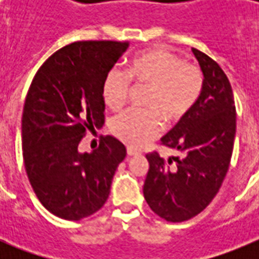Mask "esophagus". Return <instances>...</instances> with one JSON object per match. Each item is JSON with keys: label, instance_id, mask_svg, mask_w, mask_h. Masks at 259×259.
Wrapping results in <instances>:
<instances>
[{"label": "esophagus", "instance_id": "esophagus-1", "mask_svg": "<svg viewBox=\"0 0 259 259\" xmlns=\"http://www.w3.org/2000/svg\"><path fill=\"white\" fill-rule=\"evenodd\" d=\"M138 152L137 150L132 149V148H127V156H137Z\"/></svg>", "mask_w": 259, "mask_h": 259}]
</instances>
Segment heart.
<instances>
[{
    "label": "heart",
    "instance_id": "obj_1",
    "mask_svg": "<svg viewBox=\"0 0 259 259\" xmlns=\"http://www.w3.org/2000/svg\"><path fill=\"white\" fill-rule=\"evenodd\" d=\"M132 82L150 87L145 107L152 111L127 110L111 123V130L122 142L138 148L160 132V117L168 123L180 121L196 105L203 89L200 68L187 64L177 55L161 48L144 51L127 64ZM129 79L118 70H110L102 82V99L111 110L125 103Z\"/></svg>",
    "mask_w": 259,
    "mask_h": 259
}]
</instances>
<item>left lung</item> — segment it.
Masks as SVG:
<instances>
[{
	"label": "left lung",
	"mask_w": 259,
	"mask_h": 259,
	"mask_svg": "<svg viewBox=\"0 0 259 259\" xmlns=\"http://www.w3.org/2000/svg\"><path fill=\"white\" fill-rule=\"evenodd\" d=\"M192 52L204 76L200 97L161 138L183 158L165 161L157 153L146 154L144 196L152 211L168 222L188 221L211 203L229 170L237 130L229 79L212 59L195 48Z\"/></svg>",
	"instance_id": "8db88e82"
}]
</instances>
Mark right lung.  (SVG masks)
Masks as SVG:
<instances>
[{
	"label": "right lung",
	"instance_id": "obj_1",
	"mask_svg": "<svg viewBox=\"0 0 259 259\" xmlns=\"http://www.w3.org/2000/svg\"><path fill=\"white\" fill-rule=\"evenodd\" d=\"M129 42L76 41L56 51L34 75L22 113V156L36 196L67 221L93 215L107 200L126 148L106 136L79 152L86 129L101 127L102 82Z\"/></svg>",
	"mask_w": 259,
	"mask_h": 259
}]
</instances>
